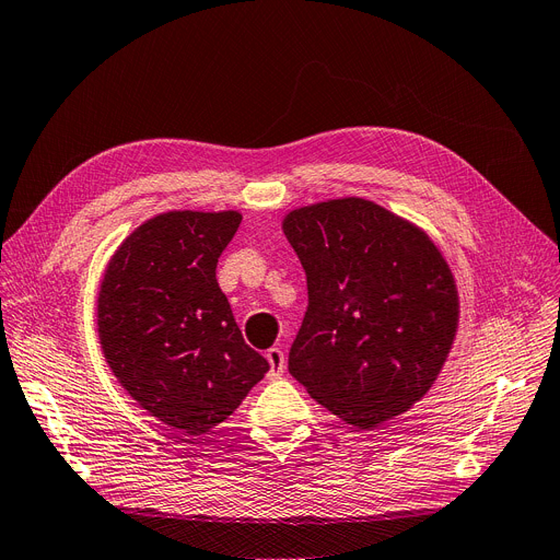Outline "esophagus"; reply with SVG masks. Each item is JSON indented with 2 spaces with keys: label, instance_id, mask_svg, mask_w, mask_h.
<instances>
[{
  "label": "esophagus",
  "instance_id": "34e87169",
  "mask_svg": "<svg viewBox=\"0 0 560 560\" xmlns=\"http://www.w3.org/2000/svg\"><path fill=\"white\" fill-rule=\"evenodd\" d=\"M266 360H269V378H280L284 374V353L280 349H269L266 351Z\"/></svg>",
  "mask_w": 560,
  "mask_h": 560
}]
</instances>
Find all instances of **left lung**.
Segmentation results:
<instances>
[{
	"instance_id": "obj_1",
	"label": "left lung",
	"mask_w": 560,
	"mask_h": 560,
	"mask_svg": "<svg viewBox=\"0 0 560 560\" xmlns=\"http://www.w3.org/2000/svg\"><path fill=\"white\" fill-rule=\"evenodd\" d=\"M282 230L307 278L289 374L358 429L431 389L458 328V291L429 234L362 198L289 211Z\"/></svg>"
}]
</instances>
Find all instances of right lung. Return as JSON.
I'll return each mask as SVG.
<instances>
[{
    "label": "right lung",
    "mask_w": 560,
    "mask_h": 560,
    "mask_svg": "<svg viewBox=\"0 0 560 560\" xmlns=\"http://www.w3.org/2000/svg\"><path fill=\"white\" fill-rule=\"evenodd\" d=\"M238 223V211L159 214L125 238L100 284L97 332L114 376L182 435L214 429L269 371L217 282Z\"/></svg>",
    "instance_id": "add662e5"
}]
</instances>
